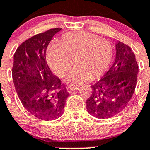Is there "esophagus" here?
Here are the masks:
<instances>
[{"label": "esophagus", "instance_id": "34e87169", "mask_svg": "<svg viewBox=\"0 0 150 150\" xmlns=\"http://www.w3.org/2000/svg\"><path fill=\"white\" fill-rule=\"evenodd\" d=\"M78 89V87H72V86H68L67 87V90L68 92H72L73 90H75V89Z\"/></svg>", "mask_w": 150, "mask_h": 150}]
</instances>
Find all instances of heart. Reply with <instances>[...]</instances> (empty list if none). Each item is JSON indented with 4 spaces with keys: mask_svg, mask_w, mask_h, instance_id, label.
<instances>
[{
    "mask_svg": "<svg viewBox=\"0 0 150 150\" xmlns=\"http://www.w3.org/2000/svg\"><path fill=\"white\" fill-rule=\"evenodd\" d=\"M112 54L110 42L86 32L66 33L61 43H51L47 50L49 64L60 77L65 75L75 60L77 65L66 78L72 85L103 75L108 70Z\"/></svg>",
    "mask_w": 150,
    "mask_h": 150,
    "instance_id": "b5f03b06",
    "label": "heart"
}]
</instances>
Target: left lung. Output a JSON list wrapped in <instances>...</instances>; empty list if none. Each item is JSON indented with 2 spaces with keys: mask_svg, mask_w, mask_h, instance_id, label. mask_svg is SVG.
Here are the masks:
<instances>
[{
  "mask_svg": "<svg viewBox=\"0 0 150 150\" xmlns=\"http://www.w3.org/2000/svg\"><path fill=\"white\" fill-rule=\"evenodd\" d=\"M138 65L132 49L122 42L116 44V58L107 73L92 85L86 110L97 118H110L123 111L135 92Z\"/></svg>",
  "mask_w": 150,
  "mask_h": 150,
  "instance_id": "8db88e82",
  "label": "left lung"
}]
</instances>
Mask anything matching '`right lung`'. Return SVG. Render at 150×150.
Listing matches in <instances>:
<instances>
[{
	"mask_svg": "<svg viewBox=\"0 0 150 150\" xmlns=\"http://www.w3.org/2000/svg\"><path fill=\"white\" fill-rule=\"evenodd\" d=\"M61 29H50L31 37L14 54L12 75L18 98L30 114L43 121L61 117L69 95L46 60L49 43Z\"/></svg>",
	"mask_w": 150,
	"mask_h": 150,
	"instance_id": "add662e5",
	"label": "right lung"
}]
</instances>
